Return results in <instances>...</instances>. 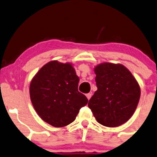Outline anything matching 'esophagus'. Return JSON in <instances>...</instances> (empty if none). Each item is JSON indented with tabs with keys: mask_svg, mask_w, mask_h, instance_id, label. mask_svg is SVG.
Masks as SVG:
<instances>
[{
	"mask_svg": "<svg viewBox=\"0 0 157 157\" xmlns=\"http://www.w3.org/2000/svg\"><path fill=\"white\" fill-rule=\"evenodd\" d=\"M91 96H92V93H88V94H86V97H87V98H88L89 100L90 99V98H91Z\"/></svg>",
	"mask_w": 157,
	"mask_h": 157,
	"instance_id": "obj_1",
	"label": "esophagus"
}]
</instances>
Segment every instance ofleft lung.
Here are the masks:
<instances>
[{"instance_id": "1", "label": "left lung", "mask_w": 157, "mask_h": 157, "mask_svg": "<svg viewBox=\"0 0 157 157\" xmlns=\"http://www.w3.org/2000/svg\"><path fill=\"white\" fill-rule=\"evenodd\" d=\"M98 90L89 101L98 123L117 127L128 121L138 106L141 90L131 72L121 64H99L94 69Z\"/></svg>"}]
</instances>
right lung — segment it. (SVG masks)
I'll return each mask as SVG.
<instances>
[{
  "mask_svg": "<svg viewBox=\"0 0 157 157\" xmlns=\"http://www.w3.org/2000/svg\"><path fill=\"white\" fill-rule=\"evenodd\" d=\"M79 81L72 64L51 61L43 66L29 89L31 103L40 117L54 127L74 122L80 109L88 103L78 91Z\"/></svg>",
  "mask_w": 157,
  "mask_h": 157,
  "instance_id": "add662e5",
  "label": "right lung"
}]
</instances>
